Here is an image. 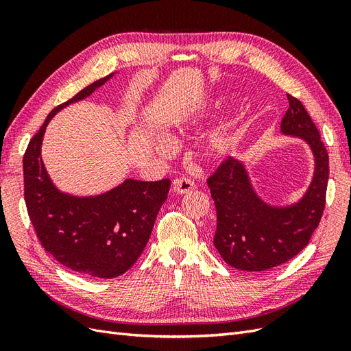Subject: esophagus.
<instances>
[{
    "label": "esophagus",
    "mask_w": 351,
    "mask_h": 351,
    "mask_svg": "<svg viewBox=\"0 0 351 351\" xmlns=\"http://www.w3.org/2000/svg\"><path fill=\"white\" fill-rule=\"evenodd\" d=\"M195 189H196L195 182H192V180L186 178V177L177 178V180H174V183H173V190L178 195H186L189 192H193Z\"/></svg>",
    "instance_id": "1"
}]
</instances>
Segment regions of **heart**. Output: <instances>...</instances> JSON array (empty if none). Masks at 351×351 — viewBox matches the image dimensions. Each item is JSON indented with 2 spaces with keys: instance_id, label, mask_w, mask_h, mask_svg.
<instances>
[{
  "instance_id": "1",
  "label": "heart",
  "mask_w": 351,
  "mask_h": 351,
  "mask_svg": "<svg viewBox=\"0 0 351 351\" xmlns=\"http://www.w3.org/2000/svg\"><path fill=\"white\" fill-rule=\"evenodd\" d=\"M217 105H221V101H218ZM192 124H193L192 117H190V112L186 111V112H182V115L176 120L174 127L178 132H184ZM231 145H232V137L228 133H218L209 141L206 151L210 156H221V155H226L231 149ZM156 147L159 151H167L168 143L164 139H158Z\"/></svg>"
}]
</instances>
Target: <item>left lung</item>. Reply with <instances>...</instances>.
Returning a JSON list of instances; mask_svg holds the SVG:
<instances>
[{"label":"left lung","mask_w":351,"mask_h":351,"mask_svg":"<svg viewBox=\"0 0 351 351\" xmlns=\"http://www.w3.org/2000/svg\"><path fill=\"white\" fill-rule=\"evenodd\" d=\"M287 98L290 107L281 121V133L304 141L315 158L313 178L303 197L287 206L267 204L254 192L244 164L231 156L208 178L217 208L214 244L236 269L259 272L290 261L307 246L324 214L328 152L303 104L291 95Z\"/></svg>","instance_id":"1"}]
</instances>
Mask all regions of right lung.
<instances>
[{
  "mask_svg": "<svg viewBox=\"0 0 351 351\" xmlns=\"http://www.w3.org/2000/svg\"><path fill=\"white\" fill-rule=\"evenodd\" d=\"M112 76L114 73L90 83L52 110L23 156L25 202L40 244L61 265L93 278H115L133 267L151 237L171 184L168 178H127L107 193L79 197L60 192L51 182L40 158L49 120L69 104L89 97Z\"/></svg>",
  "mask_w": 351,
  "mask_h": 351,
  "instance_id": "add662e5",
  "label": "right lung"
}]
</instances>
